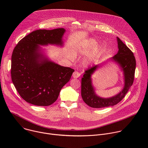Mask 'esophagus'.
Segmentation results:
<instances>
[{"label": "esophagus", "instance_id": "1", "mask_svg": "<svg viewBox=\"0 0 148 148\" xmlns=\"http://www.w3.org/2000/svg\"><path fill=\"white\" fill-rule=\"evenodd\" d=\"M80 75H81V74L78 71H74L73 74V77L74 78H77L79 77Z\"/></svg>", "mask_w": 148, "mask_h": 148}]
</instances>
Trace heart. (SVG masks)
Here are the masks:
<instances>
[{"label": "heart", "mask_w": 148, "mask_h": 148, "mask_svg": "<svg viewBox=\"0 0 148 148\" xmlns=\"http://www.w3.org/2000/svg\"><path fill=\"white\" fill-rule=\"evenodd\" d=\"M97 41L95 39L88 38L86 40L83 41L82 43L79 45V46L77 47L74 49V53L75 54V55L87 54L91 50H92L93 49H94L97 46ZM101 50V46H97L96 47L94 50L93 53L90 56H89L88 57H87L86 58L85 61H84V64H85L86 65H88V64H90V62L92 61V59L99 54ZM69 57L71 59H73L74 57V56L72 54H70L69 55Z\"/></svg>", "instance_id": "1"}]
</instances>
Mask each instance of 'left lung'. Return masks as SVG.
I'll list each match as a JSON object with an SVG mask.
<instances>
[{"label": "left lung", "mask_w": 148, "mask_h": 148, "mask_svg": "<svg viewBox=\"0 0 148 148\" xmlns=\"http://www.w3.org/2000/svg\"><path fill=\"white\" fill-rule=\"evenodd\" d=\"M117 41L119 50L118 53L112 57V60L118 62L123 72V88L119 94L111 98H103L98 96L92 86L91 75L101 65L89 67L85 71L81 79V96L85 103L92 108H100L117 104L124 98L134 82L136 68V60L134 53L118 37Z\"/></svg>", "instance_id": "left-lung-1"}]
</instances>
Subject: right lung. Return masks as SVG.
Here are the masks:
<instances>
[{
	"mask_svg": "<svg viewBox=\"0 0 148 148\" xmlns=\"http://www.w3.org/2000/svg\"><path fill=\"white\" fill-rule=\"evenodd\" d=\"M66 30H37L18 41L12 56L11 77L18 93L26 102L49 106L58 98L74 69L61 66L41 54L39 46H62Z\"/></svg>",
	"mask_w": 148,
	"mask_h": 148,
	"instance_id": "right-lung-1",
	"label": "right lung"
}]
</instances>
